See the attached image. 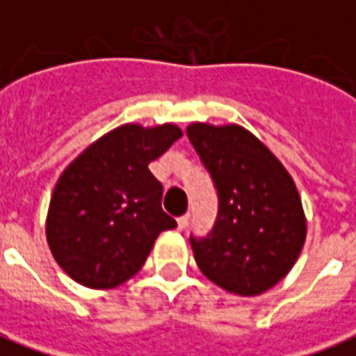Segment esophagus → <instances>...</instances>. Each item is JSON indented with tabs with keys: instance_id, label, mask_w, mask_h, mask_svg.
<instances>
[{
	"instance_id": "esophagus-1",
	"label": "esophagus",
	"mask_w": 356,
	"mask_h": 356,
	"mask_svg": "<svg viewBox=\"0 0 356 356\" xmlns=\"http://www.w3.org/2000/svg\"><path fill=\"white\" fill-rule=\"evenodd\" d=\"M186 225H188V216H181L177 219V229L179 231H185Z\"/></svg>"
}]
</instances>
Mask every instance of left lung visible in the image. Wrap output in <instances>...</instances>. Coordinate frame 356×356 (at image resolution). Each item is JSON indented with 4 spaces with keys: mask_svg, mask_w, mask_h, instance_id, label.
<instances>
[{
    "mask_svg": "<svg viewBox=\"0 0 356 356\" xmlns=\"http://www.w3.org/2000/svg\"><path fill=\"white\" fill-rule=\"evenodd\" d=\"M186 135L219 196L213 231L200 240L191 236L196 265L229 293L259 296L290 273L305 244L296 183L242 125L194 122Z\"/></svg>",
    "mask_w": 356,
    "mask_h": 356,
    "instance_id": "8db88e82",
    "label": "left lung"
}]
</instances>
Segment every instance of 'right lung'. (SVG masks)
<instances>
[{"instance_id": "add662e5", "label": "right lung", "mask_w": 356, "mask_h": 356, "mask_svg": "<svg viewBox=\"0 0 356 356\" xmlns=\"http://www.w3.org/2000/svg\"><path fill=\"white\" fill-rule=\"evenodd\" d=\"M183 135L175 124H124L89 145L58 177L45 234L58 267L93 290L137 275L158 234L177 223L162 209L148 163Z\"/></svg>"}]
</instances>
